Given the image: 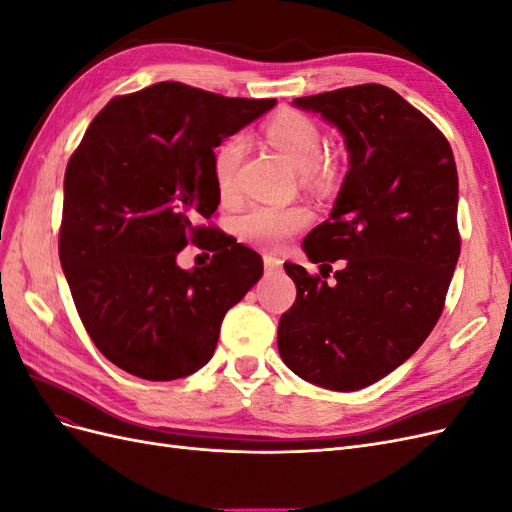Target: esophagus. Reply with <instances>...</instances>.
<instances>
[{
	"label": "esophagus",
	"instance_id": "1",
	"mask_svg": "<svg viewBox=\"0 0 512 512\" xmlns=\"http://www.w3.org/2000/svg\"><path fill=\"white\" fill-rule=\"evenodd\" d=\"M265 269L267 271H280L282 269V265H284V260L280 258V256H273V254H265Z\"/></svg>",
	"mask_w": 512,
	"mask_h": 512
}]
</instances>
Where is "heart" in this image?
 Segmentation results:
<instances>
[{
    "instance_id": "obj_1",
    "label": "heart",
    "mask_w": 512,
    "mask_h": 512,
    "mask_svg": "<svg viewBox=\"0 0 512 512\" xmlns=\"http://www.w3.org/2000/svg\"><path fill=\"white\" fill-rule=\"evenodd\" d=\"M271 145L282 151L286 160L316 181L329 177V164L322 162V134L316 123L301 113H282L267 126ZM245 153L243 136H228L213 153V181L222 198L235 196L237 175ZM309 222V211L301 205H254L239 218V235L258 247L277 250Z\"/></svg>"
}]
</instances>
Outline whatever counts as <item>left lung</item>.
<instances>
[{"label": "left lung", "instance_id": "8db88e82", "mask_svg": "<svg viewBox=\"0 0 512 512\" xmlns=\"http://www.w3.org/2000/svg\"><path fill=\"white\" fill-rule=\"evenodd\" d=\"M294 104L346 138L350 170L331 218L303 241L312 262L344 258L346 267L329 284L286 262L297 299L280 318L277 348L303 380L359 391L410 359L442 314L461 252L457 166L446 136L384 85Z\"/></svg>", "mask_w": 512, "mask_h": 512}]
</instances>
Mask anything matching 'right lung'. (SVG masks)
Wrapping results in <instances>:
<instances>
[{"label": "right lung", "mask_w": 512, "mask_h": 512, "mask_svg": "<svg viewBox=\"0 0 512 512\" xmlns=\"http://www.w3.org/2000/svg\"><path fill=\"white\" fill-rule=\"evenodd\" d=\"M275 100L224 98L177 81L117 96L89 123L64 177L59 260L91 342L145 380L198 371L262 258L211 220L213 149ZM188 242L214 252L194 272Z\"/></svg>", "instance_id": "1"}]
</instances>
